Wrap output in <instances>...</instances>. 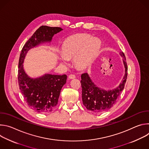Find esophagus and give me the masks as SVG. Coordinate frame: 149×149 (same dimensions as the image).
Segmentation results:
<instances>
[{"label":"esophagus","mask_w":149,"mask_h":149,"mask_svg":"<svg viewBox=\"0 0 149 149\" xmlns=\"http://www.w3.org/2000/svg\"><path fill=\"white\" fill-rule=\"evenodd\" d=\"M75 78V76L73 74H71L68 76V79H74Z\"/></svg>","instance_id":"1"}]
</instances>
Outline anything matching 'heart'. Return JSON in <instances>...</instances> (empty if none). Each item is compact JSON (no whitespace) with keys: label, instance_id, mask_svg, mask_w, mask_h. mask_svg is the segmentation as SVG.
<instances>
[{"label":"heart","instance_id":"obj_1","mask_svg":"<svg viewBox=\"0 0 149 149\" xmlns=\"http://www.w3.org/2000/svg\"><path fill=\"white\" fill-rule=\"evenodd\" d=\"M101 40L87 33H79L67 38L62 45V54L59 59L67 64L68 59L74 58L76 66L79 68L88 67L98 54Z\"/></svg>","mask_w":149,"mask_h":149}]
</instances>
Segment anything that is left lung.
Segmentation results:
<instances>
[{
	"instance_id": "obj_1",
	"label": "left lung",
	"mask_w": 149,
	"mask_h": 149,
	"mask_svg": "<svg viewBox=\"0 0 149 149\" xmlns=\"http://www.w3.org/2000/svg\"><path fill=\"white\" fill-rule=\"evenodd\" d=\"M120 55L123 57L125 74L117 88L110 90L100 88L93 82L87 73L81 75L82 100L84 105L87 110L94 113H101L109 110L116 103L117 98L124 88L128 69L124 53L120 52Z\"/></svg>"
}]
</instances>
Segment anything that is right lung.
I'll use <instances>...</instances> for the list:
<instances>
[{
	"label": "right lung",
	"instance_id": "obj_1",
	"mask_svg": "<svg viewBox=\"0 0 149 149\" xmlns=\"http://www.w3.org/2000/svg\"><path fill=\"white\" fill-rule=\"evenodd\" d=\"M62 30L59 27H39L26 42L20 52L18 65L19 89L28 105L38 113H48L55 108L67 77L45 74L38 78H31L24 70V59L31 48L41 44L49 43L54 35Z\"/></svg>",
	"mask_w": 149,
	"mask_h": 149
}]
</instances>
